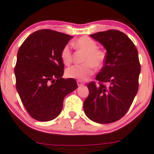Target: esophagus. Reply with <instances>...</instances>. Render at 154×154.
<instances>
[{
    "mask_svg": "<svg viewBox=\"0 0 154 154\" xmlns=\"http://www.w3.org/2000/svg\"><path fill=\"white\" fill-rule=\"evenodd\" d=\"M77 85H78V86H82V85H85V84H84L82 82H81L80 80H77Z\"/></svg>",
    "mask_w": 154,
    "mask_h": 154,
    "instance_id": "1",
    "label": "esophagus"
}]
</instances>
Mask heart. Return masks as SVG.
Here are the masks:
<instances>
[{
  "label": "heart",
  "instance_id": "obj_1",
  "mask_svg": "<svg viewBox=\"0 0 154 154\" xmlns=\"http://www.w3.org/2000/svg\"><path fill=\"white\" fill-rule=\"evenodd\" d=\"M73 46L77 49L85 52L82 65L70 66L66 69V76L69 78L79 80H86L93 75L94 72V66L100 67L104 63L105 54L102 50L97 49V44L94 40L89 37H82L73 42ZM61 59L66 65L72 63V52L68 45L64 47L61 52Z\"/></svg>",
  "mask_w": 154,
  "mask_h": 154
}]
</instances>
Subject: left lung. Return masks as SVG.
Returning <instances> with one entry per match:
<instances>
[{
  "instance_id": "1",
  "label": "left lung",
  "mask_w": 154,
  "mask_h": 154,
  "mask_svg": "<svg viewBox=\"0 0 154 154\" xmlns=\"http://www.w3.org/2000/svg\"><path fill=\"white\" fill-rule=\"evenodd\" d=\"M90 36L102 44L106 54L104 65L87 87L89 94L84 111L89 119L99 124L116 122L127 112L139 89L141 72L139 54L129 37L116 30L97 32ZM101 82L107 83L106 87Z\"/></svg>"
}]
</instances>
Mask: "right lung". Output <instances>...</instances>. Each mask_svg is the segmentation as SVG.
<instances>
[{
	"mask_svg": "<svg viewBox=\"0 0 154 154\" xmlns=\"http://www.w3.org/2000/svg\"><path fill=\"white\" fill-rule=\"evenodd\" d=\"M72 37L52 30L36 31L25 39L17 54L16 89L29 114L48 122L63 109L64 98L77 88L72 78H63L61 52Z\"/></svg>",
	"mask_w": 154,
	"mask_h": 154,
	"instance_id": "right-lung-1",
	"label": "right lung"
}]
</instances>
